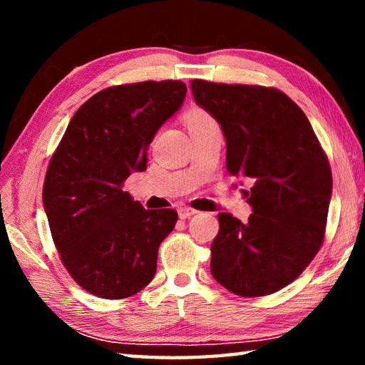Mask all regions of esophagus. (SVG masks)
Masks as SVG:
<instances>
[{"instance_id": "obj_1", "label": "esophagus", "mask_w": 365, "mask_h": 365, "mask_svg": "<svg viewBox=\"0 0 365 365\" xmlns=\"http://www.w3.org/2000/svg\"><path fill=\"white\" fill-rule=\"evenodd\" d=\"M177 212H178V217H180V219H188L193 214H196L197 211H196V209H193V207L185 206V207H178Z\"/></svg>"}]
</instances>
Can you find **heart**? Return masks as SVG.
<instances>
[{"instance_id":"b5f03b06","label":"heart","mask_w":365,"mask_h":365,"mask_svg":"<svg viewBox=\"0 0 365 365\" xmlns=\"http://www.w3.org/2000/svg\"><path fill=\"white\" fill-rule=\"evenodd\" d=\"M209 119H211V117H209L205 110L200 108H191L190 110H187V114H185V123H187L188 127L195 125V123L209 120Z\"/></svg>"}]
</instances>
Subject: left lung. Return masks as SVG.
I'll return each instance as SVG.
<instances>
[{
  "label": "left lung",
  "mask_w": 365,
  "mask_h": 365,
  "mask_svg": "<svg viewBox=\"0 0 365 365\" xmlns=\"http://www.w3.org/2000/svg\"><path fill=\"white\" fill-rule=\"evenodd\" d=\"M197 106L220 123L228 174L248 178L246 224L219 214L211 272L235 294L275 293L298 279L324 242L331 170L306 114L270 86L191 80Z\"/></svg>",
  "instance_id": "left-lung-1"
}]
</instances>
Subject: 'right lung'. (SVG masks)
Returning <instances> with one entry per match:
<instances>
[{"mask_svg": "<svg viewBox=\"0 0 365 365\" xmlns=\"http://www.w3.org/2000/svg\"><path fill=\"white\" fill-rule=\"evenodd\" d=\"M187 95L180 80L109 86L83 103L49 160L43 206L71 277L106 299L128 298L156 274L174 209H145L123 191L146 169V151Z\"/></svg>", "mask_w": 365, "mask_h": 365, "instance_id": "add662e5", "label": "right lung"}]
</instances>
